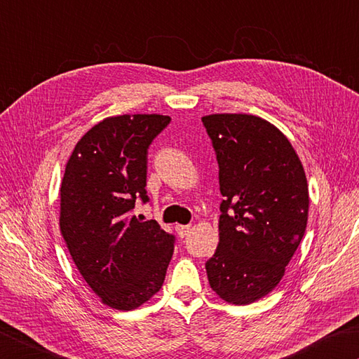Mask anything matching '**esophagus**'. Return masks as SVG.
Instances as JSON below:
<instances>
[{
	"instance_id": "1",
	"label": "esophagus",
	"mask_w": 359,
	"mask_h": 359,
	"mask_svg": "<svg viewBox=\"0 0 359 359\" xmlns=\"http://www.w3.org/2000/svg\"><path fill=\"white\" fill-rule=\"evenodd\" d=\"M175 231H177V235L180 238H185L189 235V231H191V226H175Z\"/></svg>"
}]
</instances>
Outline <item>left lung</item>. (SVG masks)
I'll list each match as a JSON object with an SVG mask.
<instances>
[{
	"mask_svg": "<svg viewBox=\"0 0 359 359\" xmlns=\"http://www.w3.org/2000/svg\"><path fill=\"white\" fill-rule=\"evenodd\" d=\"M219 165V243L205 264L222 300L249 305L276 287L308 222L306 175L290 140L245 114L202 116Z\"/></svg>",
	"mask_w": 359,
	"mask_h": 359,
	"instance_id": "8db88e82",
	"label": "left lung"
}]
</instances>
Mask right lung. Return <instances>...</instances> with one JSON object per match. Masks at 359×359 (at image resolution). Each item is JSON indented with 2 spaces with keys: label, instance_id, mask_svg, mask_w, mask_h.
I'll return each mask as SVG.
<instances>
[{
  "label": "right lung",
  "instance_id": "right-lung-1",
  "mask_svg": "<svg viewBox=\"0 0 359 359\" xmlns=\"http://www.w3.org/2000/svg\"><path fill=\"white\" fill-rule=\"evenodd\" d=\"M157 114L109 116L83 135L60 187V233L76 268L114 310L142 306L165 282L174 236L130 212L147 202V147L170 124Z\"/></svg>",
  "mask_w": 359,
  "mask_h": 359
}]
</instances>
